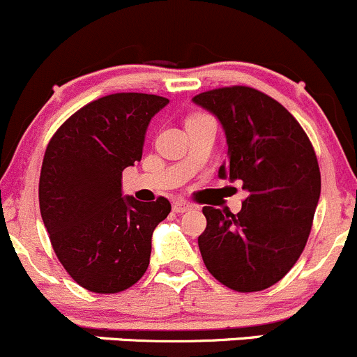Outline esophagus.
Here are the masks:
<instances>
[{"mask_svg":"<svg viewBox=\"0 0 357 357\" xmlns=\"http://www.w3.org/2000/svg\"><path fill=\"white\" fill-rule=\"evenodd\" d=\"M194 204L192 203H189V201H183V199H178V201H175L174 203V211L175 213H185V211H190V210H194Z\"/></svg>","mask_w":357,"mask_h":357,"instance_id":"obj_1","label":"esophagus"}]
</instances>
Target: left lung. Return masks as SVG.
<instances>
[{"label": "left lung", "instance_id": "1", "mask_svg": "<svg viewBox=\"0 0 357 357\" xmlns=\"http://www.w3.org/2000/svg\"><path fill=\"white\" fill-rule=\"evenodd\" d=\"M192 102L217 116L225 132L229 160L218 177L243 180L248 190L236 215L203 208V262L231 290H266L287 276L310 234L321 194L314 147L297 119L255 88H217Z\"/></svg>", "mask_w": 357, "mask_h": 357}]
</instances>
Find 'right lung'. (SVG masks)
I'll use <instances>...</instances> for the list:
<instances>
[{
  "label": "right lung",
  "instance_id": "obj_1",
  "mask_svg": "<svg viewBox=\"0 0 357 357\" xmlns=\"http://www.w3.org/2000/svg\"><path fill=\"white\" fill-rule=\"evenodd\" d=\"M149 93H112L74 112L48 142L40 210L54 252L93 294L133 287L149 267L151 239L168 217L167 197H121V174L142 160L149 121L168 104Z\"/></svg>",
  "mask_w": 357,
  "mask_h": 357
}]
</instances>
